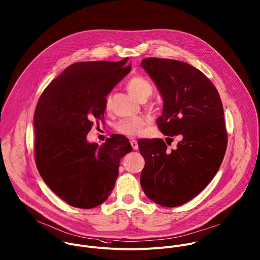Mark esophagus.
Masks as SVG:
<instances>
[{"label":"esophagus","instance_id":"34e87169","mask_svg":"<svg viewBox=\"0 0 260 260\" xmlns=\"http://www.w3.org/2000/svg\"><path fill=\"white\" fill-rule=\"evenodd\" d=\"M131 145H132V147H133V149H134V150H138V149H139V145H138L137 141H135V140H131Z\"/></svg>","mask_w":260,"mask_h":260}]
</instances>
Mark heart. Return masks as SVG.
<instances>
[{"instance_id": "obj_1", "label": "heart", "mask_w": 260, "mask_h": 260, "mask_svg": "<svg viewBox=\"0 0 260 260\" xmlns=\"http://www.w3.org/2000/svg\"><path fill=\"white\" fill-rule=\"evenodd\" d=\"M128 92L140 102L147 101L153 93V84L144 76L138 75L132 77L126 83ZM110 105V98L105 100V109H108ZM145 125V121L141 117H133L128 119L120 120L116 123L115 129L121 135L127 137H135L142 133Z\"/></svg>"}]
</instances>
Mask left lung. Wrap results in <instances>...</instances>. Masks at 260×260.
<instances>
[{
  "instance_id": "left-lung-1",
  "label": "left lung",
  "mask_w": 260,
  "mask_h": 260,
  "mask_svg": "<svg viewBox=\"0 0 260 260\" xmlns=\"http://www.w3.org/2000/svg\"><path fill=\"white\" fill-rule=\"evenodd\" d=\"M141 66L162 98V113L156 119L159 131L181 137L172 151L161 139L138 141L145 158L141 186L156 204L181 206L207 187L225 156L222 102L206 75L186 62L150 57Z\"/></svg>"
}]
</instances>
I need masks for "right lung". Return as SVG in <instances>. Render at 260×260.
Masks as SVG:
<instances>
[{"label": "right lung", "mask_w": 260, "mask_h": 260, "mask_svg": "<svg viewBox=\"0 0 260 260\" xmlns=\"http://www.w3.org/2000/svg\"><path fill=\"white\" fill-rule=\"evenodd\" d=\"M126 62H76L51 81L36 106L37 169L72 207L104 203L114 187L120 158L133 150L122 135H111L101 147L86 140L93 120L104 118L106 95L131 71Z\"/></svg>", "instance_id": "add662e5"}]
</instances>
